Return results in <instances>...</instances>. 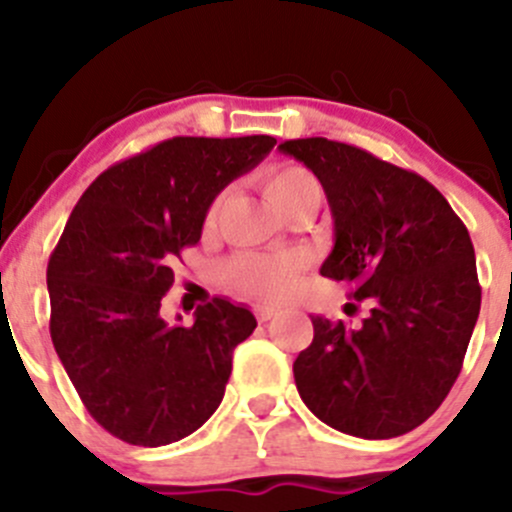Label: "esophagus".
<instances>
[{
  "mask_svg": "<svg viewBox=\"0 0 512 512\" xmlns=\"http://www.w3.org/2000/svg\"><path fill=\"white\" fill-rule=\"evenodd\" d=\"M275 314H277V309H275V307H257V309H255L257 322H262V324L270 322V319L275 317Z\"/></svg>",
  "mask_w": 512,
  "mask_h": 512,
  "instance_id": "34e87169",
  "label": "esophagus"
}]
</instances>
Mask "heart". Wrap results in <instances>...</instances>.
<instances>
[{"mask_svg": "<svg viewBox=\"0 0 512 512\" xmlns=\"http://www.w3.org/2000/svg\"><path fill=\"white\" fill-rule=\"evenodd\" d=\"M317 180L299 165H277L265 175V193L280 210L302 190L314 188ZM220 200L208 208L205 223L213 225ZM304 260L292 252H242L232 257L225 267V277L237 292L257 299H285L299 285Z\"/></svg>", "mask_w": 512, "mask_h": 512, "instance_id": "1", "label": "heart"}]
</instances>
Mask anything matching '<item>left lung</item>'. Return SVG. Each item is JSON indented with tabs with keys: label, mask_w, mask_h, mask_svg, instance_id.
Wrapping results in <instances>:
<instances>
[{
	"label": "left lung",
	"mask_w": 512,
	"mask_h": 512,
	"mask_svg": "<svg viewBox=\"0 0 512 512\" xmlns=\"http://www.w3.org/2000/svg\"><path fill=\"white\" fill-rule=\"evenodd\" d=\"M327 193L334 247L322 275L369 304L361 324L312 317L294 381L319 421L356 438L421 426L461 374L480 312L471 235L421 175L349 143H280Z\"/></svg>",
	"instance_id": "8db88e82"
}]
</instances>
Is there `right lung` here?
<instances>
[{
	"instance_id": "right-lung-1",
	"label": "right lung",
	"mask_w": 512,
	"mask_h": 512,
	"mask_svg": "<svg viewBox=\"0 0 512 512\" xmlns=\"http://www.w3.org/2000/svg\"><path fill=\"white\" fill-rule=\"evenodd\" d=\"M272 136H178L103 170L46 267L51 342L86 411L131 446L198 431L225 396L232 352L257 327L215 297L193 327L165 324L173 262L195 245L220 190L275 148Z\"/></svg>"
}]
</instances>
